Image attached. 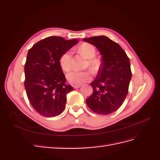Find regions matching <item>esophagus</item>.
Wrapping results in <instances>:
<instances>
[{"instance_id":"34e87169","label":"esophagus","mask_w":160,"mask_h":160,"mask_svg":"<svg viewBox=\"0 0 160 160\" xmlns=\"http://www.w3.org/2000/svg\"><path fill=\"white\" fill-rule=\"evenodd\" d=\"M81 86V85H72V87H73L74 89H78V88H80Z\"/></svg>"}]
</instances>
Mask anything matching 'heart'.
<instances>
[{
  "label": "heart",
  "instance_id": "1",
  "mask_svg": "<svg viewBox=\"0 0 160 160\" xmlns=\"http://www.w3.org/2000/svg\"><path fill=\"white\" fill-rule=\"evenodd\" d=\"M79 52L86 59H89L88 64L91 70L96 72L99 68L100 62L98 60L93 59L96 55L95 47L88 43H83L79 47ZM72 56L70 51L63 53L60 57L59 63L62 69L69 71L72 67ZM91 72L88 71H79L73 70L67 74V79L70 83L73 85H81L91 79Z\"/></svg>",
  "mask_w": 160,
  "mask_h": 160
}]
</instances>
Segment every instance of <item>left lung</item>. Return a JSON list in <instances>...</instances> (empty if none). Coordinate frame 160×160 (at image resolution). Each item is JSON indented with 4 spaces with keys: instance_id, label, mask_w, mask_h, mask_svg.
I'll return each instance as SVG.
<instances>
[{
    "instance_id": "1",
    "label": "left lung",
    "mask_w": 160,
    "mask_h": 160,
    "mask_svg": "<svg viewBox=\"0 0 160 160\" xmlns=\"http://www.w3.org/2000/svg\"><path fill=\"white\" fill-rule=\"evenodd\" d=\"M83 41L96 47L101 55L98 75L91 83L93 93L86 99L87 105L98 114L112 113L122 106L128 93L132 76L129 58L119 45L108 37Z\"/></svg>"
}]
</instances>
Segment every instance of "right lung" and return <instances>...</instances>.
<instances>
[{"instance_id": "add662e5", "label": "right lung", "mask_w": 160, "mask_h": 160, "mask_svg": "<svg viewBox=\"0 0 160 160\" xmlns=\"http://www.w3.org/2000/svg\"><path fill=\"white\" fill-rule=\"evenodd\" d=\"M79 42L52 36L44 38L28 50L25 65V88L29 102L37 113L47 118L59 115L73 90L65 84L59 63L61 55Z\"/></svg>"}]
</instances>
